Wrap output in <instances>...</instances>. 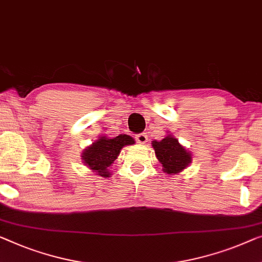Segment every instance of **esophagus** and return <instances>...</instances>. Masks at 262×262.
<instances>
[{
  "label": "esophagus",
  "mask_w": 262,
  "mask_h": 262,
  "mask_svg": "<svg viewBox=\"0 0 262 262\" xmlns=\"http://www.w3.org/2000/svg\"><path fill=\"white\" fill-rule=\"evenodd\" d=\"M135 140H136V142H138V143L144 144L148 141V136L146 135V133H141V134H138L135 136Z\"/></svg>",
  "instance_id": "1"
}]
</instances>
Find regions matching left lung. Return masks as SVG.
Wrapping results in <instances>:
<instances>
[{"label": "left lung", "instance_id": "8db88e82", "mask_svg": "<svg viewBox=\"0 0 262 262\" xmlns=\"http://www.w3.org/2000/svg\"><path fill=\"white\" fill-rule=\"evenodd\" d=\"M156 159L162 165V170L168 175L181 173L192 163V154L179 142L174 135L168 134L162 140L151 141Z\"/></svg>", "mask_w": 262, "mask_h": 262}]
</instances>
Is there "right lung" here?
Instances as JSON below:
<instances>
[{
    "label": "right lung",
    "instance_id": "add662e5",
    "mask_svg": "<svg viewBox=\"0 0 262 262\" xmlns=\"http://www.w3.org/2000/svg\"><path fill=\"white\" fill-rule=\"evenodd\" d=\"M134 143L135 140L126 134H120L113 139L101 135L95 142L84 148L81 154L82 161L94 173L100 177L109 178L112 174L108 168L118 159L121 149L124 146Z\"/></svg>",
    "mask_w": 262,
    "mask_h": 262
}]
</instances>
